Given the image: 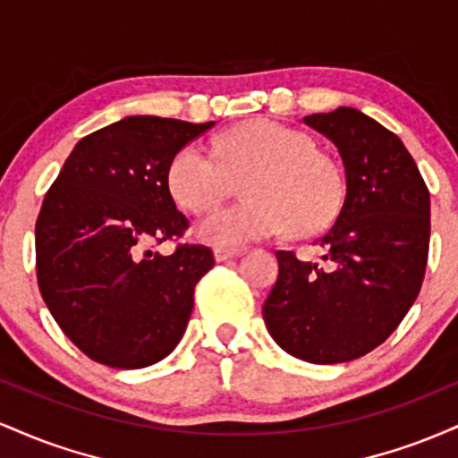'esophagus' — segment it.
I'll use <instances>...</instances> for the list:
<instances>
[{"mask_svg":"<svg viewBox=\"0 0 458 458\" xmlns=\"http://www.w3.org/2000/svg\"><path fill=\"white\" fill-rule=\"evenodd\" d=\"M241 251L243 250H236V247H215L213 254L217 262H225L230 259H236V256H241Z\"/></svg>","mask_w":458,"mask_h":458,"instance_id":"34e87169","label":"esophagus"}]
</instances>
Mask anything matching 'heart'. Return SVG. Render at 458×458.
Masks as SVG:
<instances>
[{
  "instance_id": "obj_1",
  "label": "heart",
  "mask_w": 458,
  "mask_h": 458,
  "mask_svg": "<svg viewBox=\"0 0 458 458\" xmlns=\"http://www.w3.org/2000/svg\"><path fill=\"white\" fill-rule=\"evenodd\" d=\"M247 174V199L217 208L198 224L204 241L243 245L280 234L288 225L295 234H312L343 207L338 163L317 150L306 131L271 118L228 131L217 152L199 141L185 144L167 165V187L181 207L202 213L228 198Z\"/></svg>"
}]
</instances>
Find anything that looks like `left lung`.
<instances>
[{"instance_id": "8db88e82", "label": "left lung", "mask_w": 458, "mask_h": 458, "mask_svg": "<svg viewBox=\"0 0 458 458\" xmlns=\"http://www.w3.org/2000/svg\"><path fill=\"white\" fill-rule=\"evenodd\" d=\"M303 123L338 146L344 199L317 241L323 262L276 251L280 273L262 317L286 353L340 364L386 343L413 306L428 260L430 196L413 157L377 120L338 107Z\"/></svg>"}]
</instances>
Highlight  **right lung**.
<instances>
[{
    "label": "right lung",
    "mask_w": 458,
    "mask_h": 458,
    "mask_svg": "<svg viewBox=\"0 0 458 458\" xmlns=\"http://www.w3.org/2000/svg\"><path fill=\"white\" fill-rule=\"evenodd\" d=\"M213 123L129 115L72 148L36 219V277L55 323L90 360L144 368L181 343L193 288L215 265L204 245L152 247L189 228L167 165Z\"/></svg>",
    "instance_id": "add662e5"
}]
</instances>
